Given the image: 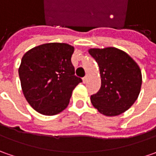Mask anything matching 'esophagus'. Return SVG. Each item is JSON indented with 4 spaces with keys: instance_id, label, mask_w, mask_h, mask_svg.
Listing matches in <instances>:
<instances>
[{
    "instance_id": "esophagus-1",
    "label": "esophagus",
    "mask_w": 156,
    "mask_h": 156,
    "mask_svg": "<svg viewBox=\"0 0 156 156\" xmlns=\"http://www.w3.org/2000/svg\"><path fill=\"white\" fill-rule=\"evenodd\" d=\"M82 81H83V82H84V83H86V82H87V76H85V77H83V78H82Z\"/></svg>"
}]
</instances>
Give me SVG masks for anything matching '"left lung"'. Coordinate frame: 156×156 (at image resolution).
<instances>
[{
  "mask_svg": "<svg viewBox=\"0 0 156 156\" xmlns=\"http://www.w3.org/2000/svg\"><path fill=\"white\" fill-rule=\"evenodd\" d=\"M88 53L98 63L101 79L98 93L90 97L92 105L103 115H120L139 96L141 69L129 54L114 47L89 48Z\"/></svg>",
  "mask_w": 156,
  "mask_h": 156,
  "instance_id": "obj_1",
  "label": "left lung"
}]
</instances>
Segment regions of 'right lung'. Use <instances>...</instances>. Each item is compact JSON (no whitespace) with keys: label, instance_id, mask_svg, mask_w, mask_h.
<instances>
[{"label":"right lung","instance_id":"obj_1","mask_svg":"<svg viewBox=\"0 0 156 156\" xmlns=\"http://www.w3.org/2000/svg\"><path fill=\"white\" fill-rule=\"evenodd\" d=\"M75 51L67 43L51 42L34 47L24 54L18 72L24 97L44 115H55L69 103L72 92L81 82L75 75L71 56Z\"/></svg>","mask_w":156,"mask_h":156}]
</instances>
